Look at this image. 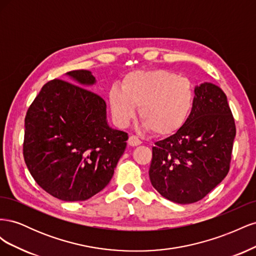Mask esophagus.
<instances>
[{"label": "esophagus", "instance_id": "esophagus-1", "mask_svg": "<svg viewBox=\"0 0 256 256\" xmlns=\"http://www.w3.org/2000/svg\"><path fill=\"white\" fill-rule=\"evenodd\" d=\"M141 143H142L141 140H140V138H138V136H129L128 144H129L130 146H138V145H140Z\"/></svg>", "mask_w": 256, "mask_h": 256}]
</instances>
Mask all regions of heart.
<instances>
[{"label":"heart","mask_w":256,"mask_h":256,"mask_svg":"<svg viewBox=\"0 0 256 256\" xmlns=\"http://www.w3.org/2000/svg\"><path fill=\"white\" fill-rule=\"evenodd\" d=\"M108 97L118 125L128 126L140 106L138 114L146 129L158 136H170L188 120L196 95L187 78L166 69H154L127 74L122 88H111Z\"/></svg>","instance_id":"1"}]
</instances>
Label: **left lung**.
Returning <instances> with one entry per match:
<instances>
[{
  "instance_id": "obj_1",
  "label": "left lung",
  "mask_w": 256,
  "mask_h": 256,
  "mask_svg": "<svg viewBox=\"0 0 256 256\" xmlns=\"http://www.w3.org/2000/svg\"><path fill=\"white\" fill-rule=\"evenodd\" d=\"M194 106L184 125L152 147V187L178 204L198 202L224 180L236 136L224 92L205 82L194 88Z\"/></svg>"
}]
</instances>
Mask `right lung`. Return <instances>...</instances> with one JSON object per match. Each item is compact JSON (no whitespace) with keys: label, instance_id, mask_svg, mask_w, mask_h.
Returning a JSON list of instances; mask_svg holds the SVG:
<instances>
[{"label":"right lung","instance_id":"add662e5","mask_svg":"<svg viewBox=\"0 0 256 256\" xmlns=\"http://www.w3.org/2000/svg\"><path fill=\"white\" fill-rule=\"evenodd\" d=\"M66 74L77 85L51 80L30 106L23 157L46 192L76 202L92 198L110 182L128 134L108 125L106 102L84 88L96 83L90 72Z\"/></svg>","mask_w":256,"mask_h":256}]
</instances>
